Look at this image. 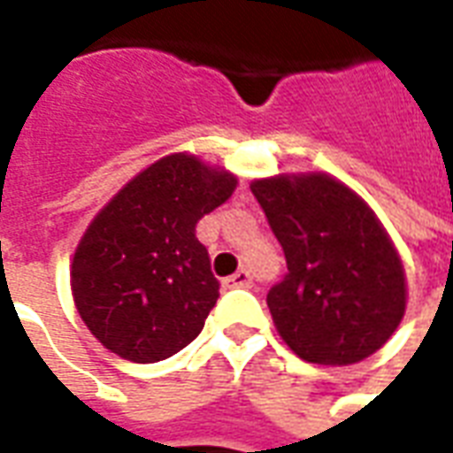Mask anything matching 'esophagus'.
Segmentation results:
<instances>
[{
	"mask_svg": "<svg viewBox=\"0 0 453 453\" xmlns=\"http://www.w3.org/2000/svg\"><path fill=\"white\" fill-rule=\"evenodd\" d=\"M252 284V276H250V272H235L233 276H227V279H223V286L226 288H247V286Z\"/></svg>",
	"mask_w": 453,
	"mask_h": 453,
	"instance_id": "1",
	"label": "esophagus"
}]
</instances>
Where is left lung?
I'll use <instances>...</instances> for the list:
<instances>
[{
	"mask_svg": "<svg viewBox=\"0 0 453 453\" xmlns=\"http://www.w3.org/2000/svg\"><path fill=\"white\" fill-rule=\"evenodd\" d=\"M288 274L266 294L276 333L301 359L347 366L379 351L408 303L405 269L369 203L325 172L255 179Z\"/></svg>",
	"mask_w": 453,
	"mask_h": 453,
	"instance_id": "obj_1",
	"label": "left lung"
}]
</instances>
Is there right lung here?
Listing matches in <instances>:
<instances>
[{
  "instance_id": "right-lung-1",
  "label": "right lung",
  "mask_w": 453,
  "mask_h": 453,
  "mask_svg": "<svg viewBox=\"0 0 453 453\" xmlns=\"http://www.w3.org/2000/svg\"><path fill=\"white\" fill-rule=\"evenodd\" d=\"M235 187V174L174 152L94 216L74 250L70 286L77 313L106 349L152 364L196 340L220 296L196 223Z\"/></svg>"
}]
</instances>
